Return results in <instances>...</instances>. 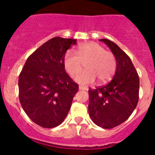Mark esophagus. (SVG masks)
<instances>
[{
    "instance_id": "1",
    "label": "esophagus",
    "mask_w": 155,
    "mask_h": 155,
    "mask_svg": "<svg viewBox=\"0 0 155 155\" xmlns=\"http://www.w3.org/2000/svg\"><path fill=\"white\" fill-rule=\"evenodd\" d=\"M79 90H87L86 87H82V86H79Z\"/></svg>"
}]
</instances>
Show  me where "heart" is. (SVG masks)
<instances>
[{
    "instance_id": "1",
    "label": "heart",
    "mask_w": 155,
    "mask_h": 155,
    "mask_svg": "<svg viewBox=\"0 0 155 155\" xmlns=\"http://www.w3.org/2000/svg\"><path fill=\"white\" fill-rule=\"evenodd\" d=\"M76 54L68 51L64 58V66L71 76H76L82 71L85 64V70L76 77V80L82 85L93 83L98 79L101 83L107 82L112 77L116 70L115 56L102 46L94 42L80 45Z\"/></svg>"
}]
</instances>
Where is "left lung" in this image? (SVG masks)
<instances>
[{
	"mask_svg": "<svg viewBox=\"0 0 155 155\" xmlns=\"http://www.w3.org/2000/svg\"><path fill=\"white\" fill-rule=\"evenodd\" d=\"M107 44L116 59V71L109 84L89 89V115L93 122L105 129H111L126 121L139 101L140 79L129 56L108 39Z\"/></svg>",
	"mask_w": 155,
	"mask_h": 155,
	"instance_id": "left-lung-1",
	"label": "left lung"
}]
</instances>
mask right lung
Here are the masks:
<instances>
[{"instance_id": "obj_1", "label": "right lung", "mask_w": 155, "mask_h": 155, "mask_svg": "<svg viewBox=\"0 0 155 155\" xmlns=\"http://www.w3.org/2000/svg\"><path fill=\"white\" fill-rule=\"evenodd\" d=\"M76 40L54 37L28 58L18 77L20 104L32 121L53 128L64 121L79 85L65 72L64 58Z\"/></svg>"}]
</instances>
